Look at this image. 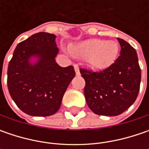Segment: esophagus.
<instances>
[{"label":"esophagus","mask_w":149,"mask_h":149,"mask_svg":"<svg viewBox=\"0 0 149 149\" xmlns=\"http://www.w3.org/2000/svg\"><path fill=\"white\" fill-rule=\"evenodd\" d=\"M74 70H75L76 75H79V74H80V72H79V67H78L77 65H74Z\"/></svg>","instance_id":"esophagus-1"}]
</instances>
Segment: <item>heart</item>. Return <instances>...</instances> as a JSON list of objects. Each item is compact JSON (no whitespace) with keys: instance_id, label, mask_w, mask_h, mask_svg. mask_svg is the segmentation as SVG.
I'll return each instance as SVG.
<instances>
[{"instance_id":"obj_1","label":"heart","mask_w":149,"mask_h":149,"mask_svg":"<svg viewBox=\"0 0 149 149\" xmlns=\"http://www.w3.org/2000/svg\"><path fill=\"white\" fill-rule=\"evenodd\" d=\"M70 54L85 59L90 67L104 70L115 61L118 54V45L113 40L89 39L69 46Z\"/></svg>"}]
</instances>
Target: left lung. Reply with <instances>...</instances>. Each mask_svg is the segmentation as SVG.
<instances>
[{
  "label": "left lung",
  "mask_w": 149,
  "mask_h": 149,
  "mask_svg": "<svg viewBox=\"0 0 149 149\" xmlns=\"http://www.w3.org/2000/svg\"><path fill=\"white\" fill-rule=\"evenodd\" d=\"M118 40L120 54L109 67L100 72L79 69L85 80L86 103L98 115L121 114L134 103L139 92L141 70L137 52L125 40Z\"/></svg>",
  "instance_id": "obj_1"
}]
</instances>
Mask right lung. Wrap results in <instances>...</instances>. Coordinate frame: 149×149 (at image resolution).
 <instances>
[{
    "label": "right lung",
    "instance_id": "1",
    "mask_svg": "<svg viewBox=\"0 0 149 149\" xmlns=\"http://www.w3.org/2000/svg\"><path fill=\"white\" fill-rule=\"evenodd\" d=\"M56 36L46 32L32 35L17 45L9 62L7 86L20 110L31 116H50L59 110L65 92L75 76L72 65L60 66ZM31 58L37 62L31 63Z\"/></svg>",
    "mask_w": 149,
    "mask_h": 149
}]
</instances>
